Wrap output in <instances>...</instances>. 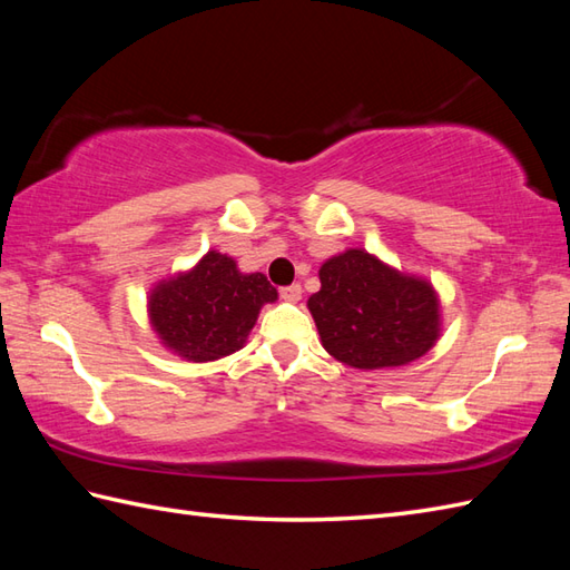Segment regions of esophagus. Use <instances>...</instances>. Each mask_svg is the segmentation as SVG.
I'll list each match as a JSON object with an SVG mask.
<instances>
[{"label": "esophagus", "instance_id": "1", "mask_svg": "<svg viewBox=\"0 0 570 570\" xmlns=\"http://www.w3.org/2000/svg\"><path fill=\"white\" fill-rule=\"evenodd\" d=\"M278 294H282V298L288 301V304H296V301H301V294L304 292H301V284H292V286H284Z\"/></svg>", "mask_w": 570, "mask_h": 570}]
</instances>
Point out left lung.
<instances>
[{"mask_svg":"<svg viewBox=\"0 0 570 570\" xmlns=\"http://www.w3.org/2000/svg\"><path fill=\"white\" fill-rule=\"evenodd\" d=\"M321 292L308 311L328 353L357 370L399 367L439 341V296L419 276L392 269L365 249L321 266Z\"/></svg>","mask_w":570,"mask_h":570,"instance_id":"1","label":"left lung"}]
</instances>
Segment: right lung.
I'll use <instances>...</instances> for the list:
<instances>
[{
	"label": "right lung",
	"instance_id": "1",
	"mask_svg": "<svg viewBox=\"0 0 570 570\" xmlns=\"http://www.w3.org/2000/svg\"><path fill=\"white\" fill-rule=\"evenodd\" d=\"M272 301L276 288L264 274H242L235 259L213 249L190 272L154 288L149 318L168 350L210 362L245 345L259 308Z\"/></svg>",
	"mask_w": 570,
	"mask_h": 570
}]
</instances>
